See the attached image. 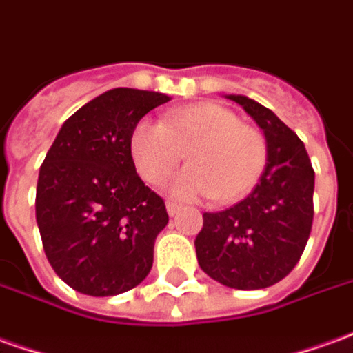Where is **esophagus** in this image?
<instances>
[{"instance_id":"obj_1","label":"esophagus","mask_w":353,"mask_h":353,"mask_svg":"<svg viewBox=\"0 0 353 353\" xmlns=\"http://www.w3.org/2000/svg\"><path fill=\"white\" fill-rule=\"evenodd\" d=\"M166 210H168L170 216H176V214H179V210H181V204H177V202L174 201H166Z\"/></svg>"}]
</instances>
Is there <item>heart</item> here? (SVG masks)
Returning <instances> with one entry per match:
<instances>
[{"instance_id": "heart-1", "label": "heart", "mask_w": 353, "mask_h": 353, "mask_svg": "<svg viewBox=\"0 0 353 353\" xmlns=\"http://www.w3.org/2000/svg\"><path fill=\"white\" fill-rule=\"evenodd\" d=\"M130 157L143 181L159 185L185 159L189 168L168 181L181 199L210 196L218 204L241 201L252 191L268 162V139L218 103L177 107L162 122L143 118L130 132Z\"/></svg>"}]
</instances>
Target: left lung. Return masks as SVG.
<instances>
[{
	"mask_svg": "<svg viewBox=\"0 0 353 353\" xmlns=\"http://www.w3.org/2000/svg\"><path fill=\"white\" fill-rule=\"evenodd\" d=\"M256 120L268 139V162L246 199L206 212L194 239L199 265L221 285L265 288L285 279L304 252L314 221L312 160L285 122L245 95H229Z\"/></svg>",
	"mask_w": 353,
	"mask_h": 353,
	"instance_id": "obj_1",
	"label": "left lung"
}]
</instances>
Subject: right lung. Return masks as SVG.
I'll return each instance as SVG.
<instances>
[{
	"label": "right lung",
	"mask_w": 353,
	"mask_h": 353,
	"mask_svg": "<svg viewBox=\"0 0 353 353\" xmlns=\"http://www.w3.org/2000/svg\"><path fill=\"white\" fill-rule=\"evenodd\" d=\"M168 101L157 91H105L66 120L39 168L43 250L57 275L82 294H122L151 271L168 212L137 176L128 141L135 122Z\"/></svg>",
	"instance_id": "obj_1"
}]
</instances>
